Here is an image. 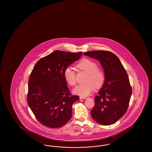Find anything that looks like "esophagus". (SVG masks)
<instances>
[{"mask_svg": "<svg viewBox=\"0 0 152 152\" xmlns=\"http://www.w3.org/2000/svg\"><path fill=\"white\" fill-rule=\"evenodd\" d=\"M86 97L85 96L80 97V99H86Z\"/></svg>", "mask_w": 152, "mask_h": 152, "instance_id": "34e87169", "label": "esophagus"}]
</instances>
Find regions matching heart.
I'll use <instances>...</instances> for the list:
<instances>
[{
    "mask_svg": "<svg viewBox=\"0 0 152 152\" xmlns=\"http://www.w3.org/2000/svg\"><path fill=\"white\" fill-rule=\"evenodd\" d=\"M96 62L88 58L80 60L76 67L77 69L88 72L86 81L87 83L78 85L73 90L74 94L82 96H87L97 87H100L105 80V74L103 69L97 67ZM66 81L71 86H74L76 83V72L71 67H67L64 71Z\"/></svg>",
    "mask_w": 152,
    "mask_h": 152,
    "instance_id": "b5f03b06",
    "label": "heart"
}]
</instances>
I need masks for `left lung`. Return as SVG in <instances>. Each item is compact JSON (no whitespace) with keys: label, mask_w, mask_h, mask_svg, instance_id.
I'll return each instance as SVG.
<instances>
[{"label":"left lung","mask_w":152,"mask_h":152,"mask_svg":"<svg viewBox=\"0 0 152 152\" xmlns=\"http://www.w3.org/2000/svg\"><path fill=\"white\" fill-rule=\"evenodd\" d=\"M84 55L99 60L105 74L104 85L95 97L91 115L100 124H114L129 106L132 89L128 75L119 58L110 51H89Z\"/></svg>","instance_id":"left-lung-1"}]
</instances>
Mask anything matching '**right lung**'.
Returning a JSON list of instances; mask_svg holds the SVG:
<instances>
[{
  "instance_id": "obj_1",
  "label": "right lung",
  "mask_w": 152,
  "mask_h": 152,
  "mask_svg": "<svg viewBox=\"0 0 152 152\" xmlns=\"http://www.w3.org/2000/svg\"><path fill=\"white\" fill-rule=\"evenodd\" d=\"M82 54L54 51L38 61L34 66L28 80V104L44 126L60 128L72 117V105L79 96L71 94L64 71Z\"/></svg>"
}]
</instances>
